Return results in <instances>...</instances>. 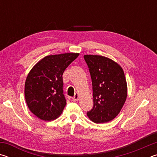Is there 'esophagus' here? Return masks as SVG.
<instances>
[{
	"mask_svg": "<svg viewBox=\"0 0 157 157\" xmlns=\"http://www.w3.org/2000/svg\"><path fill=\"white\" fill-rule=\"evenodd\" d=\"M78 99H79V94H75V95L73 97V101H78Z\"/></svg>",
	"mask_w": 157,
	"mask_h": 157,
	"instance_id": "1",
	"label": "esophagus"
}]
</instances>
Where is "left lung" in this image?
I'll return each mask as SVG.
<instances>
[{
  "mask_svg": "<svg viewBox=\"0 0 157 157\" xmlns=\"http://www.w3.org/2000/svg\"><path fill=\"white\" fill-rule=\"evenodd\" d=\"M93 86L94 107L86 113L95 123L115 118L125 102L127 82L123 68L116 62L100 55H86Z\"/></svg>",
  "mask_w": 157,
  "mask_h": 157,
  "instance_id": "obj_1",
  "label": "left lung"
}]
</instances>
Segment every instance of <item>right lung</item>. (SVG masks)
<instances>
[{
  "label": "right lung",
  "mask_w": 157,
  "mask_h": 157,
  "mask_svg": "<svg viewBox=\"0 0 157 157\" xmlns=\"http://www.w3.org/2000/svg\"><path fill=\"white\" fill-rule=\"evenodd\" d=\"M79 53L48 55L32 68L25 84L29 109L41 120L58 118L66 105L63 91V73Z\"/></svg>",
  "instance_id": "obj_1"
}]
</instances>
